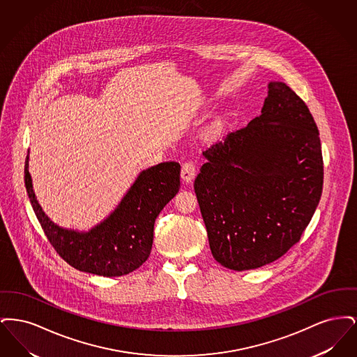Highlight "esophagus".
<instances>
[{"label": "esophagus", "mask_w": 357, "mask_h": 357, "mask_svg": "<svg viewBox=\"0 0 357 357\" xmlns=\"http://www.w3.org/2000/svg\"><path fill=\"white\" fill-rule=\"evenodd\" d=\"M195 165L192 162H186L182 165V171H181V176L183 179V182L190 183L194 178H195Z\"/></svg>", "instance_id": "34e87169"}]
</instances>
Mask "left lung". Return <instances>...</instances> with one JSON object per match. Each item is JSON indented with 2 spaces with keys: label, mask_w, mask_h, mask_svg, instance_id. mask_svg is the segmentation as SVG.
<instances>
[{
  "label": "left lung",
  "mask_w": 357,
  "mask_h": 357,
  "mask_svg": "<svg viewBox=\"0 0 357 357\" xmlns=\"http://www.w3.org/2000/svg\"><path fill=\"white\" fill-rule=\"evenodd\" d=\"M194 190L213 257L243 272L300 241L323 192L319 130L305 102L271 82L261 115L204 151Z\"/></svg>",
  "instance_id": "left-lung-1"
}]
</instances>
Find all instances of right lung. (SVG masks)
<instances>
[{
    "label": "right lung",
    "mask_w": 357,
    "mask_h": 357,
    "mask_svg": "<svg viewBox=\"0 0 357 357\" xmlns=\"http://www.w3.org/2000/svg\"><path fill=\"white\" fill-rule=\"evenodd\" d=\"M181 165L163 162L140 171L115 210L88 231L61 227L44 213L25 162V187L34 214L54 250L80 272L120 277L134 272L151 253L153 223L181 187Z\"/></svg>",
    "instance_id": "1"
}]
</instances>
